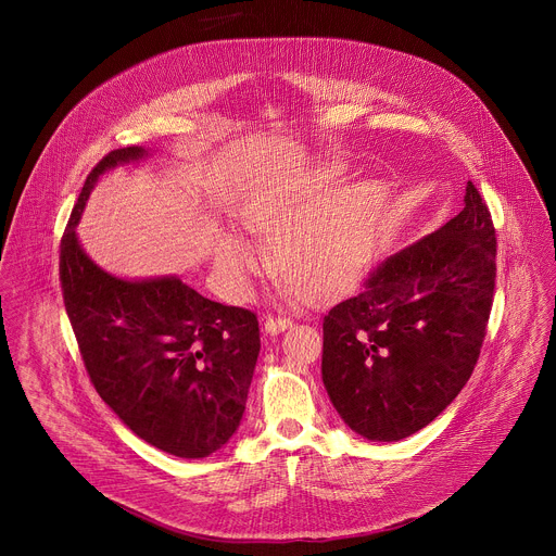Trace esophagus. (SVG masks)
Instances as JSON below:
<instances>
[{
	"label": "esophagus",
	"mask_w": 556,
	"mask_h": 556,
	"mask_svg": "<svg viewBox=\"0 0 556 556\" xmlns=\"http://www.w3.org/2000/svg\"><path fill=\"white\" fill-rule=\"evenodd\" d=\"M292 326V319L290 316H266L264 319V330L268 332V334H277V332H281V330H288Z\"/></svg>",
	"instance_id": "obj_1"
}]
</instances>
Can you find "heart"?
<instances>
[{"mask_svg":"<svg viewBox=\"0 0 556 556\" xmlns=\"http://www.w3.org/2000/svg\"><path fill=\"white\" fill-rule=\"evenodd\" d=\"M339 178V172H330L301 193L251 200L242 208L244 228L275 242L277 273L307 296L337 290L367 262L384 217L387 191L380 182H356L333 194ZM257 262L240 237L222 235L215 264L235 288L247 290Z\"/></svg>","mask_w":556,"mask_h":556,"instance_id":"b5f03b06","label":"heart"}]
</instances>
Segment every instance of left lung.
<instances>
[{"mask_svg":"<svg viewBox=\"0 0 556 556\" xmlns=\"http://www.w3.org/2000/svg\"><path fill=\"white\" fill-rule=\"evenodd\" d=\"M491 211L472 182L440 230L369 270L324 319V384L341 418L374 442L435 420L470 378L497 277Z\"/></svg>","mask_w":556,"mask_h":556,"instance_id":"8db88e82","label":"left lung"}]
</instances>
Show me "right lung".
Segmentation results:
<instances>
[{"label":"right lung","mask_w":556,"mask_h":556,"mask_svg":"<svg viewBox=\"0 0 556 556\" xmlns=\"http://www.w3.org/2000/svg\"><path fill=\"white\" fill-rule=\"evenodd\" d=\"M144 155L114 149L90 172L61 237L65 312L101 399L144 442L176 457H206L240 427L260 354L247 307L211 301L178 277L125 281L78 247L76 222L97 178Z\"/></svg>","instance_id":"1"}]
</instances>
